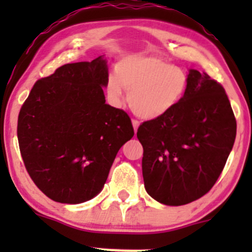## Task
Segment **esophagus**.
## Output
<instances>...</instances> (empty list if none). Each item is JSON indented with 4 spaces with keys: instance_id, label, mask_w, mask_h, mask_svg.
Instances as JSON below:
<instances>
[{
    "instance_id": "obj_1",
    "label": "esophagus",
    "mask_w": 252,
    "mask_h": 252,
    "mask_svg": "<svg viewBox=\"0 0 252 252\" xmlns=\"http://www.w3.org/2000/svg\"><path fill=\"white\" fill-rule=\"evenodd\" d=\"M131 124H133V128H134V131H138V128H139V126H140V123H139L138 121H135V119H133V121H131Z\"/></svg>"
}]
</instances>
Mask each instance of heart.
<instances>
[{
	"mask_svg": "<svg viewBox=\"0 0 252 252\" xmlns=\"http://www.w3.org/2000/svg\"><path fill=\"white\" fill-rule=\"evenodd\" d=\"M189 88V77L182 68L155 55H131L123 58L106 85L113 106L123 102L128 91L131 111L146 121L161 118L182 102Z\"/></svg>",
	"mask_w": 252,
	"mask_h": 252,
	"instance_id": "obj_1",
	"label": "heart"
}]
</instances>
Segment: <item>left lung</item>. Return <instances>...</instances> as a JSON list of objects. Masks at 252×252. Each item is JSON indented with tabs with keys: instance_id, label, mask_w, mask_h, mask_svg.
<instances>
[{
	"instance_id": "obj_1",
	"label": "left lung",
	"mask_w": 252,
	"mask_h": 252,
	"mask_svg": "<svg viewBox=\"0 0 252 252\" xmlns=\"http://www.w3.org/2000/svg\"><path fill=\"white\" fill-rule=\"evenodd\" d=\"M182 102L138 129L144 149L147 194L167 206L195 201L222 173L236 135V121L224 89L206 73L189 69Z\"/></svg>"
}]
</instances>
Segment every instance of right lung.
Returning <instances> with one entry per match:
<instances>
[{"label": "right lung", "mask_w": 252, "mask_h": 252, "mask_svg": "<svg viewBox=\"0 0 252 252\" xmlns=\"http://www.w3.org/2000/svg\"><path fill=\"white\" fill-rule=\"evenodd\" d=\"M105 56L68 63L35 83L18 117L25 168L53 201L100 194L119 149L134 136L128 114L106 103Z\"/></svg>", "instance_id": "right-lung-1"}]
</instances>
